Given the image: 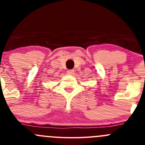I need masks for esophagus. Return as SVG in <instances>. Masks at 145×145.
<instances>
[{
	"label": "esophagus",
	"instance_id": "obj_1",
	"mask_svg": "<svg viewBox=\"0 0 145 145\" xmlns=\"http://www.w3.org/2000/svg\"><path fill=\"white\" fill-rule=\"evenodd\" d=\"M67 74H69V75H74V70H73V69L68 70V71H67Z\"/></svg>",
	"mask_w": 145,
	"mask_h": 145
}]
</instances>
